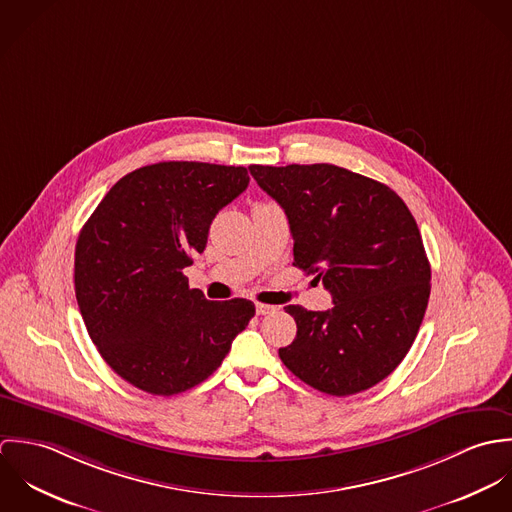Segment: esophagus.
I'll return each mask as SVG.
<instances>
[{
    "label": "esophagus",
    "instance_id": "obj_1",
    "mask_svg": "<svg viewBox=\"0 0 512 512\" xmlns=\"http://www.w3.org/2000/svg\"><path fill=\"white\" fill-rule=\"evenodd\" d=\"M256 313L258 315H270V313H276V307L266 305V303H256Z\"/></svg>",
    "mask_w": 512,
    "mask_h": 512
}]
</instances>
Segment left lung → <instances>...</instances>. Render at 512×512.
<instances>
[{"label":"left lung","mask_w":512,"mask_h":512,"mask_svg":"<svg viewBox=\"0 0 512 512\" xmlns=\"http://www.w3.org/2000/svg\"><path fill=\"white\" fill-rule=\"evenodd\" d=\"M250 173L288 217L293 266L333 297L327 311L286 307L297 335L282 363L331 396L368 390L402 363L428 307L432 270L416 220L390 187L337 165Z\"/></svg>","instance_id":"obj_1"}]
</instances>
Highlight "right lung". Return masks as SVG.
<instances>
[{"instance_id":"obj_1","label":"right lung","mask_w":512,"mask_h":512,"mask_svg":"<svg viewBox=\"0 0 512 512\" xmlns=\"http://www.w3.org/2000/svg\"><path fill=\"white\" fill-rule=\"evenodd\" d=\"M248 181L246 167L153 163L124 175L82 226L78 309L102 359L136 388L173 396L201 384L254 317L252 301H209L183 274Z\"/></svg>"}]
</instances>
